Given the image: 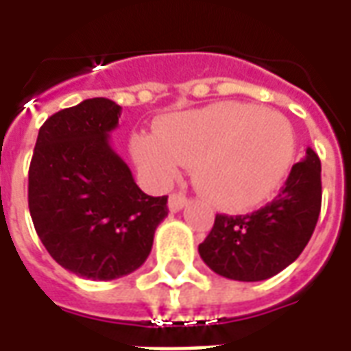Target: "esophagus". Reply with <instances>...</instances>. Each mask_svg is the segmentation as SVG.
I'll return each instance as SVG.
<instances>
[{
	"mask_svg": "<svg viewBox=\"0 0 351 351\" xmlns=\"http://www.w3.org/2000/svg\"><path fill=\"white\" fill-rule=\"evenodd\" d=\"M188 205V199L182 193H173L171 197H169V210L171 213H178V210H182L184 206Z\"/></svg>",
	"mask_w": 351,
	"mask_h": 351,
	"instance_id": "34e87169",
	"label": "esophagus"
}]
</instances>
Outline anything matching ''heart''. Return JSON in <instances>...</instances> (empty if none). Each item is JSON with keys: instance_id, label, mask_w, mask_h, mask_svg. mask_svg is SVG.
<instances>
[{"instance_id": "b5f03b06", "label": "heart", "mask_w": 351, "mask_h": 351, "mask_svg": "<svg viewBox=\"0 0 351 351\" xmlns=\"http://www.w3.org/2000/svg\"><path fill=\"white\" fill-rule=\"evenodd\" d=\"M131 152L146 173L171 182L195 163V184L231 213L259 206L278 190L295 156L291 123L252 103L223 101L165 118L156 137L138 135Z\"/></svg>"}]
</instances>
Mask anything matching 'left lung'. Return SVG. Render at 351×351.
<instances>
[{"instance_id":"left-lung-1","label":"left lung","mask_w":351,"mask_h":351,"mask_svg":"<svg viewBox=\"0 0 351 351\" xmlns=\"http://www.w3.org/2000/svg\"><path fill=\"white\" fill-rule=\"evenodd\" d=\"M322 208V163L312 148L295 163L280 193L252 214L216 220L199 256L216 274L259 282L284 271L301 256Z\"/></svg>"}]
</instances>
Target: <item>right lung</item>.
<instances>
[{
	"label": "right lung",
	"mask_w": 351,
	"mask_h": 351,
	"mask_svg": "<svg viewBox=\"0 0 351 351\" xmlns=\"http://www.w3.org/2000/svg\"><path fill=\"white\" fill-rule=\"evenodd\" d=\"M120 110L114 101L93 97L52 114L29 163L35 231L56 263L84 278L137 271L169 213L167 195H146L108 145Z\"/></svg>",
	"instance_id": "right-lung-1"
}]
</instances>
